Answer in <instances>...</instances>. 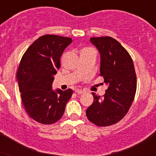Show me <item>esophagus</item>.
<instances>
[{
  "mask_svg": "<svg viewBox=\"0 0 156 156\" xmlns=\"http://www.w3.org/2000/svg\"><path fill=\"white\" fill-rule=\"evenodd\" d=\"M75 92L77 93V94H78V95H80V94H83L84 91H83V90H80V89H76Z\"/></svg>",
  "mask_w": 156,
  "mask_h": 156,
  "instance_id": "obj_1",
  "label": "esophagus"
}]
</instances>
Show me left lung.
<instances>
[{
  "label": "left lung",
  "mask_w": 156,
  "mask_h": 156,
  "mask_svg": "<svg viewBox=\"0 0 156 156\" xmlns=\"http://www.w3.org/2000/svg\"><path fill=\"white\" fill-rule=\"evenodd\" d=\"M90 40L100 54V75L108 87L102 97L92 93L94 101L86 113L95 126H112L126 116L135 96L137 78L133 60L113 38L94 37Z\"/></svg>",
  "instance_id": "obj_1"
}]
</instances>
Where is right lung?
<instances>
[{"mask_svg": "<svg viewBox=\"0 0 156 156\" xmlns=\"http://www.w3.org/2000/svg\"><path fill=\"white\" fill-rule=\"evenodd\" d=\"M72 39L55 35L38 38L22 57L17 72L21 99L29 116L39 123L51 125L63 116L73 90H52L54 75L61 55Z\"/></svg>", "mask_w": 156, "mask_h": 156, "instance_id": "right-lung-1", "label": "right lung"}]
</instances>
